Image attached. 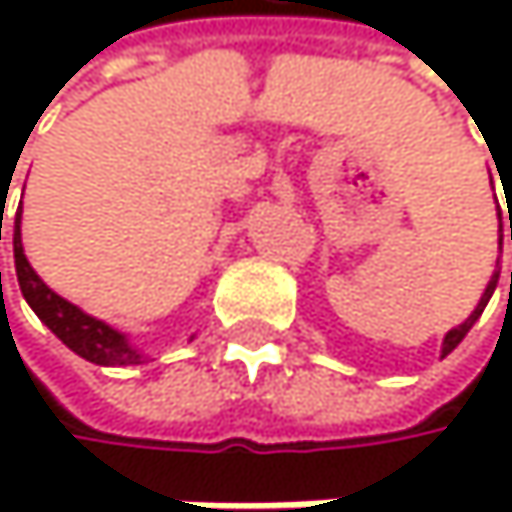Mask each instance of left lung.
<instances>
[{
    "mask_svg": "<svg viewBox=\"0 0 512 512\" xmlns=\"http://www.w3.org/2000/svg\"><path fill=\"white\" fill-rule=\"evenodd\" d=\"M24 199V193H21ZM21 218H24V202L17 205L14 214V270H17V282H21V294L24 301L33 307V313L61 338L73 353H79L82 359L94 362V365H141L144 353L131 344V338L125 331L113 328L110 322L97 319L91 313H85L82 307L70 304L67 298H61L27 261L24 254V236H21ZM0 239H2V214H0Z\"/></svg>",
    "mask_w": 512,
    "mask_h": 512,
    "instance_id": "1",
    "label": "left lung"
}]
</instances>
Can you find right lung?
Wrapping results in <instances>:
<instances>
[{"label":"right lung","instance_id":"1","mask_svg":"<svg viewBox=\"0 0 512 512\" xmlns=\"http://www.w3.org/2000/svg\"><path fill=\"white\" fill-rule=\"evenodd\" d=\"M507 214H510V208H507ZM504 236H510L512 239V214H510V221L504 224V214H501V208H498V248L504 245ZM498 279H501V270H495V273H491V279H488V285H485V291H482V298H479V304H476V310L461 322V325H455V328H451L448 334H445V338H442V359L451 353V350H455L461 341H464V334L473 328V322L482 316V310H485V304L491 301V294H495V288H498ZM510 279H512V273H510Z\"/></svg>","mask_w":512,"mask_h":512}]
</instances>
